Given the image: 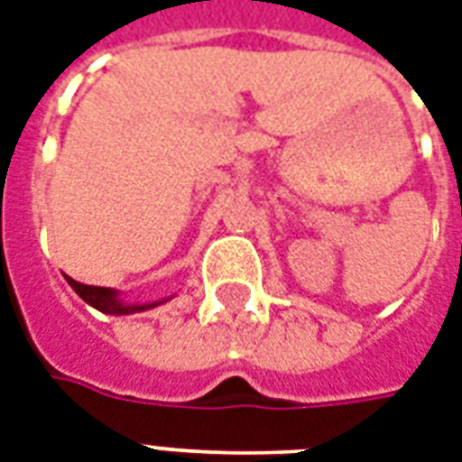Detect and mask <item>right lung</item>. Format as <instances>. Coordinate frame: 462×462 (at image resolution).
I'll list each match as a JSON object with an SVG mask.
<instances>
[{"instance_id":"right-lung-1","label":"right lung","mask_w":462,"mask_h":462,"mask_svg":"<svg viewBox=\"0 0 462 462\" xmlns=\"http://www.w3.org/2000/svg\"><path fill=\"white\" fill-rule=\"evenodd\" d=\"M69 285L76 290V295L81 297L83 302H88L90 307L100 309L103 314H134V311H143V309H151L155 304H125L122 300H117V292L110 288H96V285H83V282L69 278Z\"/></svg>"}]
</instances>
